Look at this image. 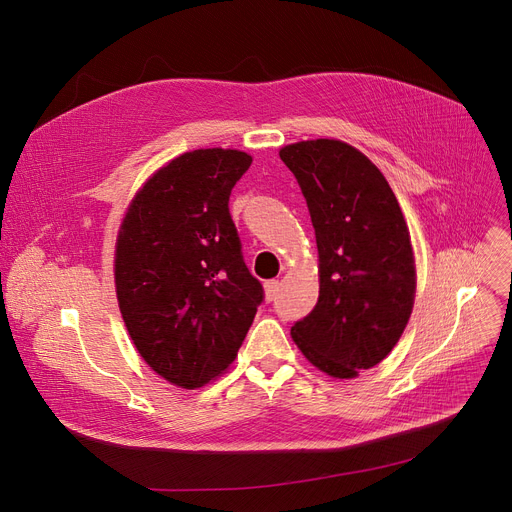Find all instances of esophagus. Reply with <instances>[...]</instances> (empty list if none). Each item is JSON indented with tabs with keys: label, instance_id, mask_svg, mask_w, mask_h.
Here are the masks:
<instances>
[{
	"label": "esophagus",
	"instance_id": "obj_1",
	"mask_svg": "<svg viewBox=\"0 0 512 512\" xmlns=\"http://www.w3.org/2000/svg\"><path fill=\"white\" fill-rule=\"evenodd\" d=\"M280 282L278 280H269V282H265L263 284V290H265V300H274L276 296H278V292H280Z\"/></svg>",
	"mask_w": 512,
	"mask_h": 512
}]
</instances>
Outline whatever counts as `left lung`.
<instances>
[{
	"label": "left lung",
	"mask_w": 512,
	"mask_h": 512,
	"mask_svg": "<svg viewBox=\"0 0 512 512\" xmlns=\"http://www.w3.org/2000/svg\"><path fill=\"white\" fill-rule=\"evenodd\" d=\"M280 158L302 189L319 251V300L290 335L315 368L354 379L389 356L410 321V228L385 175L358 148L306 140Z\"/></svg>",
	"instance_id": "obj_1"
}]
</instances>
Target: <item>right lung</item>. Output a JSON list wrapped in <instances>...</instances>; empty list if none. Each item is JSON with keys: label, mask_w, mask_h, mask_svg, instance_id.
<instances>
[{"label": "right lung", "mask_w": 512, "mask_h": 512, "mask_svg": "<svg viewBox=\"0 0 512 512\" xmlns=\"http://www.w3.org/2000/svg\"><path fill=\"white\" fill-rule=\"evenodd\" d=\"M253 156L185 152L133 195L115 243V290L135 350L170 385L197 389L234 362L263 288L243 261L228 197Z\"/></svg>", "instance_id": "add662e5"}]
</instances>
